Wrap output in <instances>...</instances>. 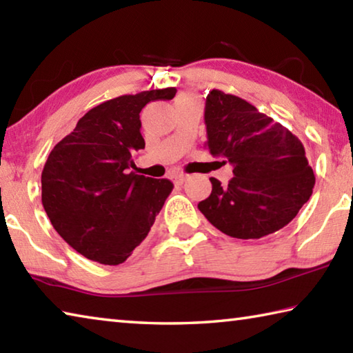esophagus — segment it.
Masks as SVG:
<instances>
[{
    "mask_svg": "<svg viewBox=\"0 0 353 353\" xmlns=\"http://www.w3.org/2000/svg\"><path fill=\"white\" fill-rule=\"evenodd\" d=\"M171 181L176 185H181L185 181V174H181V172H176V174H171Z\"/></svg>",
    "mask_w": 353,
    "mask_h": 353,
    "instance_id": "obj_1",
    "label": "esophagus"
}]
</instances>
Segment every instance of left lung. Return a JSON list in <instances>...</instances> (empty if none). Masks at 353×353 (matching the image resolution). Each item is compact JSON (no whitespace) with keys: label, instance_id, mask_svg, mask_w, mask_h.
Wrapping results in <instances>:
<instances>
[{"label":"left lung","instance_id":"8db88e82","mask_svg":"<svg viewBox=\"0 0 353 353\" xmlns=\"http://www.w3.org/2000/svg\"><path fill=\"white\" fill-rule=\"evenodd\" d=\"M205 146L230 163L234 177L223 187L210 177L212 193L198 208L223 234L255 240L294 219L310 199L314 174L301 140L248 101L212 90L205 101Z\"/></svg>","mask_w":353,"mask_h":353}]
</instances>
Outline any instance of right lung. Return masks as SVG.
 Instances as JSON below:
<instances>
[{"label":"right lung","mask_w":353,"mask_h":353,"mask_svg":"<svg viewBox=\"0 0 353 353\" xmlns=\"http://www.w3.org/2000/svg\"><path fill=\"white\" fill-rule=\"evenodd\" d=\"M176 92L170 87L101 103L48 155L41 204L57 234L85 259L110 266L126 261L162 210L172 182L129 168L145 148L141 109Z\"/></svg>","instance_id":"right-lung-1"}]
</instances>
